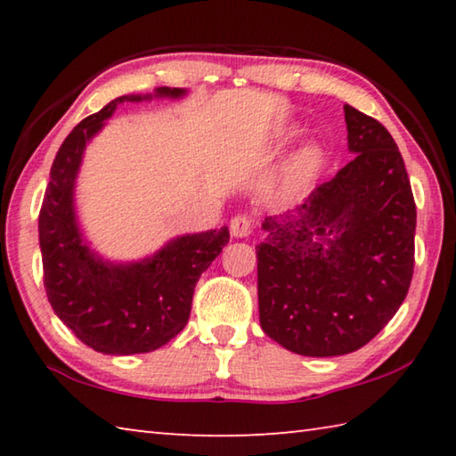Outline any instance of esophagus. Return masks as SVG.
Returning <instances> with one entry per match:
<instances>
[{"mask_svg":"<svg viewBox=\"0 0 456 456\" xmlns=\"http://www.w3.org/2000/svg\"><path fill=\"white\" fill-rule=\"evenodd\" d=\"M251 229H253V223L243 213L235 215V217L231 219V233H233L235 237H247L251 233Z\"/></svg>","mask_w":456,"mask_h":456,"instance_id":"esophagus-1","label":"esophagus"}]
</instances>
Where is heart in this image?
<instances>
[{"mask_svg": "<svg viewBox=\"0 0 456 456\" xmlns=\"http://www.w3.org/2000/svg\"><path fill=\"white\" fill-rule=\"evenodd\" d=\"M320 165H322V154L315 149H305L299 154H296V157L288 163V167L283 168L280 195L285 199L299 195V192L310 184L315 173H318Z\"/></svg>", "mask_w": 456, "mask_h": 456, "instance_id": "obj_1", "label": "heart"}]
</instances>
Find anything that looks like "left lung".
<instances>
[{
  "label": "left lung",
  "mask_w": 456,
  "mask_h": 456,
  "mask_svg": "<svg viewBox=\"0 0 456 456\" xmlns=\"http://www.w3.org/2000/svg\"><path fill=\"white\" fill-rule=\"evenodd\" d=\"M354 159L297 213L267 217L257 251L259 322L302 356L366 346L403 305L414 273L416 205L380 122L344 106Z\"/></svg>",
  "instance_id": "left-lung-1"
}]
</instances>
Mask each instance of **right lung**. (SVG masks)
I'll return each mask as SVG.
<instances>
[{
	"instance_id": "obj_1",
	"label": "right lung",
	"mask_w": 456,
	"mask_h": 456,
	"mask_svg": "<svg viewBox=\"0 0 456 456\" xmlns=\"http://www.w3.org/2000/svg\"><path fill=\"white\" fill-rule=\"evenodd\" d=\"M181 96L179 88H159ZM120 96L84 118L53 159L42 200L40 249L44 288L58 318L92 350L114 356L144 354L165 346L187 326L200 273L229 241V229L183 235L141 264L112 265L82 243L74 215V181L84 146L112 117Z\"/></svg>"
}]
</instances>
